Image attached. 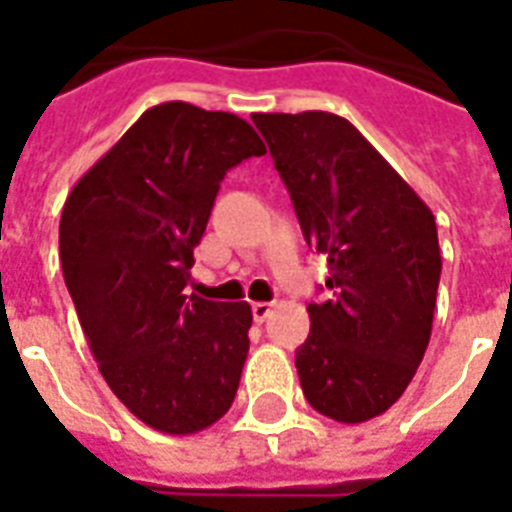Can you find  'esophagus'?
Masks as SVG:
<instances>
[{"instance_id": "1", "label": "esophagus", "mask_w": 512, "mask_h": 512, "mask_svg": "<svg viewBox=\"0 0 512 512\" xmlns=\"http://www.w3.org/2000/svg\"><path fill=\"white\" fill-rule=\"evenodd\" d=\"M271 311V303H252V317H255V322H265V319L271 317Z\"/></svg>"}]
</instances>
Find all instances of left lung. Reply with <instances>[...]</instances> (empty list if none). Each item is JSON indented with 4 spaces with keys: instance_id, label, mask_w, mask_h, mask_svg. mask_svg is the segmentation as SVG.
I'll return each mask as SVG.
<instances>
[{
    "instance_id": "8db88e82",
    "label": "left lung",
    "mask_w": 512,
    "mask_h": 512,
    "mask_svg": "<svg viewBox=\"0 0 512 512\" xmlns=\"http://www.w3.org/2000/svg\"><path fill=\"white\" fill-rule=\"evenodd\" d=\"M252 120L290 190L303 239L330 268L333 298L308 303L311 333L295 351L303 395L341 424L381 416L408 389L432 333L435 217L346 117L314 109Z\"/></svg>"
}]
</instances>
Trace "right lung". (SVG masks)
I'll return each instance as SVG.
<instances>
[{
	"instance_id": "1",
	"label": "right lung",
	"mask_w": 512,
	"mask_h": 512,
	"mask_svg": "<svg viewBox=\"0 0 512 512\" xmlns=\"http://www.w3.org/2000/svg\"><path fill=\"white\" fill-rule=\"evenodd\" d=\"M252 155L265 144L247 120L166 101L85 171L61 212L64 282L101 376L166 435L212 427L239 389L252 308L185 287L220 182Z\"/></svg>"
}]
</instances>
